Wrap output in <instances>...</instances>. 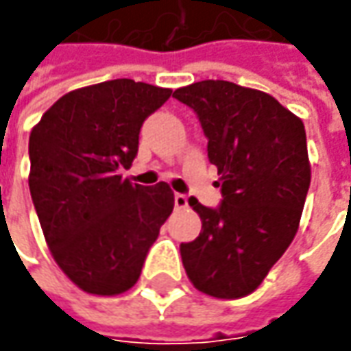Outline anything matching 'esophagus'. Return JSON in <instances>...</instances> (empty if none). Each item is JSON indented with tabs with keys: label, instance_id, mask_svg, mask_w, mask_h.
<instances>
[{
	"label": "esophagus",
	"instance_id": "esophagus-1",
	"mask_svg": "<svg viewBox=\"0 0 351 351\" xmlns=\"http://www.w3.org/2000/svg\"><path fill=\"white\" fill-rule=\"evenodd\" d=\"M173 203H176V209H187L189 207L187 195H183V193H176L173 195Z\"/></svg>",
	"mask_w": 351,
	"mask_h": 351
}]
</instances>
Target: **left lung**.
I'll use <instances>...</instances> for the list:
<instances>
[{
	"label": "left lung",
	"mask_w": 351,
	"mask_h": 351,
	"mask_svg": "<svg viewBox=\"0 0 351 351\" xmlns=\"http://www.w3.org/2000/svg\"><path fill=\"white\" fill-rule=\"evenodd\" d=\"M209 138L221 173L219 209L189 205L201 232L180 246L189 281L217 299H240L262 285L299 230L311 185L303 121L260 89L203 80L173 91Z\"/></svg>",
	"instance_id": "left-lung-1"
}]
</instances>
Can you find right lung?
<instances>
[{
	"label": "right lung",
	"instance_id": "obj_1",
	"mask_svg": "<svg viewBox=\"0 0 351 351\" xmlns=\"http://www.w3.org/2000/svg\"><path fill=\"white\" fill-rule=\"evenodd\" d=\"M171 89L111 80L62 95L31 130L29 189L48 250L82 291L113 297L141 277L173 210L168 183L119 176L138 152L142 123Z\"/></svg>",
	"mask_w": 351,
	"mask_h": 351
}]
</instances>
